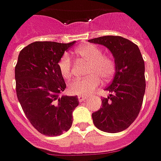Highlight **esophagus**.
Wrapping results in <instances>:
<instances>
[{
	"label": "esophagus",
	"mask_w": 161,
	"mask_h": 161,
	"mask_svg": "<svg viewBox=\"0 0 161 161\" xmlns=\"http://www.w3.org/2000/svg\"><path fill=\"white\" fill-rule=\"evenodd\" d=\"M78 98H79V101H80V102H83V101H85L88 97L86 96H80H80H78Z\"/></svg>",
	"instance_id": "esophagus-1"
}]
</instances>
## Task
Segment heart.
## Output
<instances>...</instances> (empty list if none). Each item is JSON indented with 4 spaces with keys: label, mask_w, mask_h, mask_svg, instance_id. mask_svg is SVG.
I'll use <instances>...</instances> for the list:
<instances>
[{
    "label": "heart",
    "mask_w": 161,
    "mask_h": 161,
    "mask_svg": "<svg viewBox=\"0 0 161 161\" xmlns=\"http://www.w3.org/2000/svg\"><path fill=\"white\" fill-rule=\"evenodd\" d=\"M78 58L89 63L87 76L82 80H74L68 84V92L72 95L88 96L97 89L100 79L108 81L115 72V62L112 57L103 55L102 50L95 45H84L75 50ZM59 71L65 79L71 77V61L67 54H64L58 62Z\"/></svg>",
    "instance_id": "obj_1"
}]
</instances>
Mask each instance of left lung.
Returning <instances> with one entry per match:
<instances>
[{"label": "left lung", "mask_w": 161, "mask_h": 161, "mask_svg": "<svg viewBox=\"0 0 161 161\" xmlns=\"http://www.w3.org/2000/svg\"><path fill=\"white\" fill-rule=\"evenodd\" d=\"M106 47L115 62V72L109 93L102 98V108L92 114L95 126L106 133H119L136 119L145 93L144 61L134 43L117 36H105L89 40Z\"/></svg>", "instance_id": "obj_1"}]
</instances>
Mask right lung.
<instances>
[{
  "label": "right lung",
  "mask_w": 161,
  "mask_h": 161,
  "mask_svg": "<svg viewBox=\"0 0 161 161\" xmlns=\"http://www.w3.org/2000/svg\"><path fill=\"white\" fill-rule=\"evenodd\" d=\"M75 41L34 42L20 51L15 67L16 92L30 124L42 134L57 136L72 125L77 96H61L66 84L58 62Z\"/></svg>",
  "instance_id": "right-lung-1"
}]
</instances>
